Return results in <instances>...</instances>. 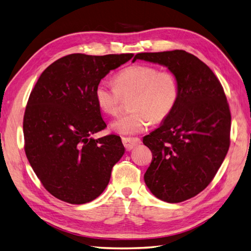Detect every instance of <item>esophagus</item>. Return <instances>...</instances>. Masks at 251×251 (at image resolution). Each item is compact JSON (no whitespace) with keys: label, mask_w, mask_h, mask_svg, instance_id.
<instances>
[{"label":"esophagus","mask_w":251,"mask_h":251,"mask_svg":"<svg viewBox=\"0 0 251 251\" xmlns=\"http://www.w3.org/2000/svg\"><path fill=\"white\" fill-rule=\"evenodd\" d=\"M123 143L126 151H131L136 146L141 143V140L139 138H133V137H123Z\"/></svg>","instance_id":"obj_1"}]
</instances>
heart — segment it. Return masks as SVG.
<instances>
[{
  "mask_svg": "<svg viewBox=\"0 0 251 251\" xmlns=\"http://www.w3.org/2000/svg\"><path fill=\"white\" fill-rule=\"evenodd\" d=\"M115 85L100 80L95 87V100L109 115L120 110L123 96L133 94L130 113L112 124L114 131L134 135L148 130L151 123H161L172 113L180 96V79L172 70L149 65H133L119 71Z\"/></svg>",
  "mask_w": 251,
  "mask_h": 251,
  "instance_id": "obj_1",
  "label": "heart"
}]
</instances>
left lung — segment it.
I'll list each match as a JSON object with an SVG mask.
<instances>
[{
  "label": "left lung",
  "instance_id": "1",
  "mask_svg": "<svg viewBox=\"0 0 251 251\" xmlns=\"http://www.w3.org/2000/svg\"><path fill=\"white\" fill-rule=\"evenodd\" d=\"M136 59L168 67L180 79L177 104L143 137L153 154L144 182L162 201L191 199L212 181L229 149L231 115L223 87L207 65L184 50L138 53Z\"/></svg>",
  "mask_w": 251,
  "mask_h": 251
}]
</instances>
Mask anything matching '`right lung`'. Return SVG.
Returning a JSON list of instances; mask_svg holds the SVG:
<instances>
[{
  "mask_svg": "<svg viewBox=\"0 0 251 251\" xmlns=\"http://www.w3.org/2000/svg\"><path fill=\"white\" fill-rule=\"evenodd\" d=\"M132 53H81L55 60L30 93L23 121L25 153L43 186L70 204L93 201L107 187L125 153L119 136L92 135L105 128L95 87Z\"/></svg>",
  "mask_w": 251,
  "mask_h": 251,
  "instance_id": "right-lung-1",
  "label": "right lung"
}]
</instances>
